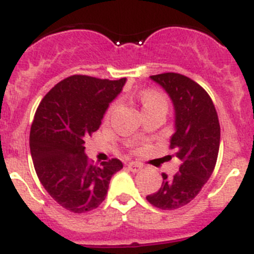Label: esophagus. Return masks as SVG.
Returning <instances> with one entry per match:
<instances>
[{
    "label": "esophagus",
    "mask_w": 254,
    "mask_h": 254,
    "mask_svg": "<svg viewBox=\"0 0 254 254\" xmlns=\"http://www.w3.org/2000/svg\"><path fill=\"white\" fill-rule=\"evenodd\" d=\"M127 167H128V169L133 173H137L142 169V165H141L140 163H137V161H131V163L127 164Z\"/></svg>",
    "instance_id": "1"
}]
</instances>
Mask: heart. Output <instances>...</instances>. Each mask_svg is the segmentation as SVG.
Here are the masks:
<instances>
[{"mask_svg": "<svg viewBox=\"0 0 254 254\" xmlns=\"http://www.w3.org/2000/svg\"><path fill=\"white\" fill-rule=\"evenodd\" d=\"M138 100H140L141 105H142L143 113L147 114L150 112H154L156 109H168V99L167 96L164 95L163 93L156 90H143L138 94ZM117 108V103H113L111 107L108 108L107 114L105 117H109L112 112Z\"/></svg>", "mask_w": 254, "mask_h": 254, "instance_id": "obj_1", "label": "heart"}]
</instances>
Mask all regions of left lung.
Returning a JSON list of instances; mask_svg holds the SVG:
<instances>
[{
    "label": "left lung",
    "mask_w": 254,
    "mask_h": 254,
    "mask_svg": "<svg viewBox=\"0 0 254 254\" xmlns=\"http://www.w3.org/2000/svg\"><path fill=\"white\" fill-rule=\"evenodd\" d=\"M150 78L172 99L176 132L170 149H176L182 164L172 178L161 174L160 190L146 199L161 210H174L190 202L214 172L220 146L219 118L210 95L187 76L167 72Z\"/></svg>",
    "instance_id": "left-lung-1"
}]
</instances>
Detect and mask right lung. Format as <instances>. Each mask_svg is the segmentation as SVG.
<instances>
[{
    "label": "right lung",
    "instance_id": "1",
    "mask_svg": "<svg viewBox=\"0 0 254 254\" xmlns=\"http://www.w3.org/2000/svg\"><path fill=\"white\" fill-rule=\"evenodd\" d=\"M126 77L102 80L73 75L44 96L30 128V152L40 183L62 207L82 214L105 199L112 176L123 168L112 159L89 163L85 138L98 131L109 103L122 91Z\"/></svg>",
    "mask_w": 254,
    "mask_h": 254
}]
</instances>
